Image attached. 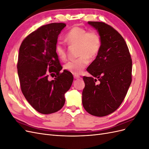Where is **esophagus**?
I'll return each instance as SVG.
<instances>
[{
    "mask_svg": "<svg viewBox=\"0 0 149 149\" xmlns=\"http://www.w3.org/2000/svg\"><path fill=\"white\" fill-rule=\"evenodd\" d=\"M73 76H74V79H79L80 78V76H79L78 74H74Z\"/></svg>",
    "mask_w": 149,
    "mask_h": 149,
    "instance_id": "esophagus-1",
    "label": "esophagus"
}]
</instances>
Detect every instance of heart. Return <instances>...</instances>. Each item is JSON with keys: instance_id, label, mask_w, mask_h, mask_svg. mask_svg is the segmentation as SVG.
<instances>
[{"instance_id": "1", "label": "heart", "mask_w": 149, "mask_h": 149, "mask_svg": "<svg viewBox=\"0 0 149 149\" xmlns=\"http://www.w3.org/2000/svg\"><path fill=\"white\" fill-rule=\"evenodd\" d=\"M66 41L71 46H77V59L71 60L65 65V68L73 74H79L85 68L90 59H93L100 52L101 47V38L96 31H88L79 26H74L66 35ZM55 52L58 58L65 60L66 57V48L63 43L58 42Z\"/></svg>"}]
</instances>
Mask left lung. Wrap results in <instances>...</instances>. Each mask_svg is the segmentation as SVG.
I'll return each mask as SVG.
<instances>
[{
  "instance_id": "obj_1",
  "label": "left lung",
  "mask_w": 149,
  "mask_h": 149,
  "mask_svg": "<svg viewBox=\"0 0 149 149\" xmlns=\"http://www.w3.org/2000/svg\"><path fill=\"white\" fill-rule=\"evenodd\" d=\"M88 23L97 30L102 43L87 68L93 76L83 77L82 102L88 113L103 117L114 112L124 101L132 82V62L127 44L118 31L104 22Z\"/></svg>"
}]
</instances>
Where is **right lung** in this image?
<instances>
[{
  "instance_id": "obj_1",
  "label": "right lung",
  "mask_w": 149,
  "mask_h": 149,
  "mask_svg": "<svg viewBox=\"0 0 149 149\" xmlns=\"http://www.w3.org/2000/svg\"><path fill=\"white\" fill-rule=\"evenodd\" d=\"M65 26L64 23L40 26L23 40L19 48L17 71L22 92L41 114H52L61 109L65 94L73 81L70 71L65 70L60 73L62 66L55 52L58 37ZM52 74L55 78L49 80L48 76Z\"/></svg>"
}]
</instances>
